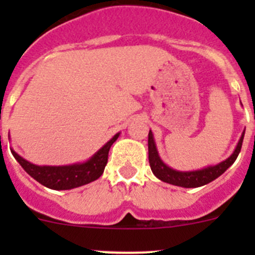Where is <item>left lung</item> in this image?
<instances>
[{
    "label": "left lung",
    "mask_w": 255,
    "mask_h": 255,
    "mask_svg": "<svg viewBox=\"0 0 255 255\" xmlns=\"http://www.w3.org/2000/svg\"><path fill=\"white\" fill-rule=\"evenodd\" d=\"M243 139H244V132H243L242 138L239 140L235 152L230 155L226 161L221 162V163L216 164V166L203 168V170L181 172V171L172 170V168L166 166L161 161L158 152H157V148H155L154 140H153V134L152 131H149V134H148V158H149L150 170H152V172L159 180H162L164 182H168V184H172V185L182 186V188H198V186H203L206 184H208V182L213 181L215 179H217L218 176H221L235 162L239 153L242 150Z\"/></svg>",
    "instance_id": "8db88e82"
}]
</instances>
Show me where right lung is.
Returning a JSON list of instances; mask_svg holds the SVG:
<instances>
[{
	"label": "right lung",
	"mask_w": 255,
	"mask_h": 255,
	"mask_svg": "<svg viewBox=\"0 0 255 255\" xmlns=\"http://www.w3.org/2000/svg\"><path fill=\"white\" fill-rule=\"evenodd\" d=\"M119 138L116 134L111 140L106 143L89 161L85 163L73 164V166H35L30 162L20 157L17 153L11 150L21 167L26 171L34 180L40 182L42 185L55 190H69V189L78 188L94 181L101 176L105 171L108 159V152L112 144Z\"/></svg>",
	"instance_id": "obj_1"
}]
</instances>
